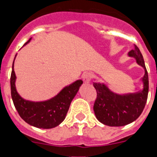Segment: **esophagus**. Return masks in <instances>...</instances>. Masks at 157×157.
Here are the masks:
<instances>
[{"instance_id":"obj_1","label":"esophagus","mask_w":157,"mask_h":157,"mask_svg":"<svg viewBox=\"0 0 157 157\" xmlns=\"http://www.w3.org/2000/svg\"><path fill=\"white\" fill-rule=\"evenodd\" d=\"M93 77V75L91 73H89V72H86L85 74L82 75V78H83V82L85 84H88L90 83V82L91 81V78Z\"/></svg>"}]
</instances>
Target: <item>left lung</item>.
I'll return each mask as SVG.
<instances>
[{"instance_id": "1", "label": "left lung", "mask_w": 157, "mask_h": 157, "mask_svg": "<svg viewBox=\"0 0 157 157\" xmlns=\"http://www.w3.org/2000/svg\"><path fill=\"white\" fill-rule=\"evenodd\" d=\"M136 62L145 70L141 78L143 89L137 93L118 94L112 92L104 83L94 82L97 90V99L94 102L95 116L101 123L109 127H123L135 121L141 114L146 104L149 93V77L142 54L134 45V48L128 52Z\"/></svg>"}]
</instances>
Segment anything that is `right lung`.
Here are the masks:
<instances>
[{
  "label": "right lung",
  "instance_id": "obj_1",
  "mask_svg": "<svg viewBox=\"0 0 157 157\" xmlns=\"http://www.w3.org/2000/svg\"><path fill=\"white\" fill-rule=\"evenodd\" d=\"M30 40L31 37L25 43V45L28 44ZM16 79L13 61L10 83L11 94L14 105L20 117L26 123L33 127L42 129L56 127L64 120L71 102L83 82L82 80H77L71 85L65 86L54 98L45 101L35 102L27 101L20 97L16 90Z\"/></svg>",
  "mask_w": 157,
  "mask_h": 157
}]
</instances>
